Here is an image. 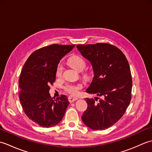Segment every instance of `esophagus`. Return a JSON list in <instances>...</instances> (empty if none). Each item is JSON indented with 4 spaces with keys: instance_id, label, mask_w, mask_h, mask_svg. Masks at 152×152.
Here are the masks:
<instances>
[{
    "instance_id": "obj_1",
    "label": "esophagus",
    "mask_w": 152,
    "mask_h": 152,
    "mask_svg": "<svg viewBox=\"0 0 152 152\" xmlns=\"http://www.w3.org/2000/svg\"><path fill=\"white\" fill-rule=\"evenodd\" d=\"M68 99H69V101L70 102H73L74 101H76L78 98L76 97V96H69V97H68Z\"/></svg>"
}]
</instances>
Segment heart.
<instances>
[{"label":"heart","mask_w":152,"mask_h":152,"mask_svg":"<svg viewBox=\"0 0 152 152\" xmlns=\"http://www.w3.org/2000/svg\"><path fill=\"white\" fill-rule=\"evenodd\" d=\"M69 65L73 67L74 69L78 71H82L85 69L86 66V60L80 56L74 55V56H71L69 60H68ZM63 66L61 63H59L57 64L56 71V75L57 78H61L63 75ZM86 72L84 74L85 76H87ZM82 88V85L81 83H69L64 86V91L67 92L69 94L72 95H76L79 93L80 90Z\"/></svg>","instance_id":"b5f03b06"}]
</instances>
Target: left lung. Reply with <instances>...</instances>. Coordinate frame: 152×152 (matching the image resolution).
I'll list each match as a JSON object with an SVG mask.
<instances>
[{"instance_id": "8db88e82", "label": "left lung", "mask_w": 152, "mask_h": 152, "mask_svg": "<svg viewBox=\"0 0 152 152\" xmlns=\"http://www.w3.org/2000/svg\"><path fill=\"white\" fill-rule=\"evenodd\" d=\"M76 47L91 63L94 72L86 92L103 96L97 104L96 97L86 99L88 108L82 116V121L91 129H106L122 117L129 105L132 89L129 64L124 53L111 44H79Z\"/></svg>"}]
</instances>
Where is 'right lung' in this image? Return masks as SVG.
Masks as SVG:
<instances>
[{
  "mask_svg": "<svg viewBox=\"0 0 152 152\" xmlns=\"http://www.w3.org/2000/svg\"><path fill=\"white\" fill-rule=\"evenodd\" d=\"M75 45L51 44L38 49L28 57L19 79V97L31 120L43 127H51L63 119L69 104L66 96L51 98L50 86L56 81L60 60Z\"/></svg>",
  "mask_w": 152,
  "mask_h": 152,
  "instance_id": "obj_1",
  "label": "right lung"
}]
</instances>
